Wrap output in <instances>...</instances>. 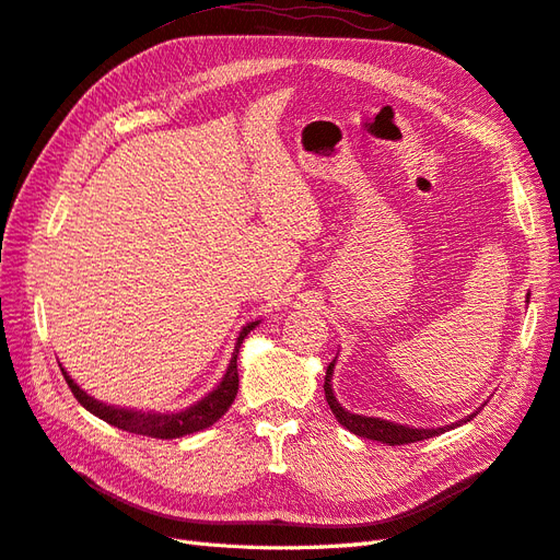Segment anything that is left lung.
I'll return each mask as SVG.
<instances>
[{
	"label": "left lung",
	"mask_w": 560,
	"mask_h": 560,
	"mask_svg": "<svg viewBox=\"0 0 560 560\" xmlns=\"http://www.w3.org/2000/svg\"><path fill=\"white\" fill-rule=\"evenodd\" d=\"M334 366L336 360L327 366V376H325V397L331 413L336 416V420L341 422L346 430H350L352 434L364 436V439H374V442L387 444V446H401V444H413V442H422V439H430L436 434H444L446 430L460 425V422L471 420L479 411L469 413L467 418L453 422V425L446 428H409V425H399V422H389L383 418H374V416H360V413H350L346 411L338 399L334 397V387H331V376H334Z\"/></svg>",
	"instance_id": "left-lung-1"
}]
</instances>
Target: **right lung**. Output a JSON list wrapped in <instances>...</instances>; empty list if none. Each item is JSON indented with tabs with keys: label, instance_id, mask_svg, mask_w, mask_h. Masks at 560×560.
I'll return each mask as SVG.
<instances>
[{
	"label": "right lung",
	"instance_id": "1",
	"mask_svg": "<svg viewBox=\"0 0 560 560\" xmlns=\"http://www.w3.org/2000/svg\"><path fill=\"white\" fill-rule=\"evenodd\" d=\"M261 319L247 322V325L241 329L238 338H235V348L231 354V362L224 371L222 381L217 383V387L212 393H208L202 399L194 401L191 406H186L182 411H135V409H121V406H112L105 401H97L95 397H91L86 389H81L74 378L67 374V371L60 366L62 376L70 385V389L74 393V397L79 399V404L83 409L91 411L93 416H97L100 420L109 422V425L126 430L132 434H142V436H151V439H177L184 434H194L206 430L214 422L222 418L229 406L235 399V393H238V352H241V343L245 341V336L259 325Z\"/></svg>",
	"mask_w": 560,
	"mask_h": 560
}]
</instances>
